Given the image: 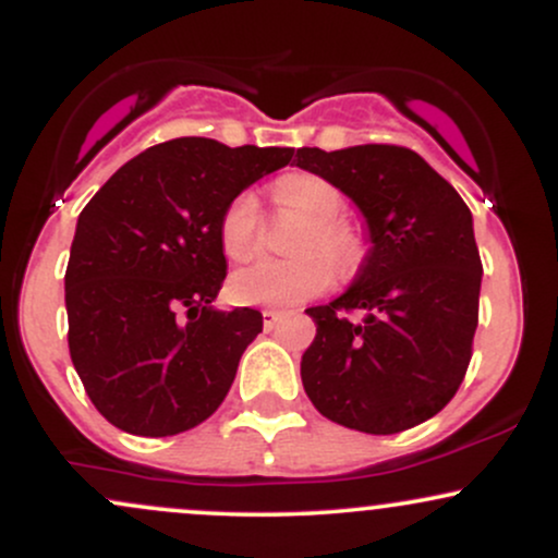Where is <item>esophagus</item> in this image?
I'll return each instance as SVG.
<instances>
[{
  "label": "esophagus",
  "instance_id": "obj_1",
  "mask_svg": "<svg viewBox=\"0 0 558 558\" xmlns=\"http://www.w3.org/2000/svg\"><path fill=\"white\" fill-rule=\"evenodd\" d=\"M283 319V312L278 310H262V325H265V330H272L275 325Z\"/></svg>",
  "mask_w": 558,
  "mask_h": 558
}]
</instances>
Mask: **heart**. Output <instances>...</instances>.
<instances>
[{
  "instance_id": "heart-1",
  "label": "heart",
  "mask_w": 558,
  "mask_h": 558,
  "mask_svg": "<svg viewBox=\"0 0 558 558\" xmlns=\"http://www.w3.org/2000/svg\"><path fill=\"white\" fill-rule=\"evenodd\" d=\"M272 198L280 213L304 222L293 241L296 259H257L230 275V296L241 304L293 306L319 296L332 283V260L338 270L360 262V241L343 226L345 198L341 189L317 175H288L275 183ZM259 202L241 191L220 217V246L230 259L252 257L259 241Z\"/></svg>"
}]
</instances>
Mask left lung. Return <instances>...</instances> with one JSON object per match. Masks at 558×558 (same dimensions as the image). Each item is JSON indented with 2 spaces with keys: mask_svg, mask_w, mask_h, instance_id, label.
Here are the masks:
<instances>
[{
  "mask_svg": "<svg viewBox=\"0 0 558 558\" xmlns=\"http://www.w3.org/2000/svg\"><path fill=\"white\" fill-rule=\"evenodd\" d=\"M293 162L360 207L373 243L345 293L306 310V396L351 430H409L453 399L472 360L483 262L470 207L407 146H304Z\"/></svg>",
  "mask_w": 558,
  "mask_h": 558,
  "instance_id": "8db88e82",
  "label": "left lung"
}]
</instances>
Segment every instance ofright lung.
Wrapping results in <instances>:
<instances>
[{
    "label": "right lung",
    "instance_id": "right-lung-1",
    "mask_svg": "<svg viewBox=\"0 0 558 558\" xmlns=\"http://www.w3.org/2000/svg\"><path fill=\"white\" fill-rule=\"evenodd\" d=\"M293 149L172 138L125 162L83 207L65 272L68 345L107 422L146 438L191 430L220 407L257 310H215L228 262L222 209Z\"/></svg>",
    "mask_w": 558,
    "mask_h": 558
}]
</instances>
